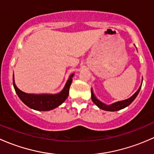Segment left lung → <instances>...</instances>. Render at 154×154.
<instances>
[{
	"label": "left lung",
	"instance_id": "1",
	"mask_svg": "<svg viewBox=\"0 0 154 154\" xmlns=\"http://www.w3.org/2000/svg\"><path fill=\"white\" fill-rule=\"evenodd\" d=\"M141 87H142V86H140V88H139V90H138V91H136V92L135 93V94H133L131 97H130L129 99H127V100H122V101L116 102V103H112V104H111V105H106V104H104L103 103H102V102H100L99 100H97V99L95 97V96L94 95V94H93L92 90H91V100H92V101L94 102V103H95V104L97 105L99 108L101 109L106 110V111H110V112L119 111V110L122 109L128 106L129 105H130V103H131L132 102H133V100L136 99V97H137V95L139 94V91H140Z\"/></svg>",
	"mask_w": 154,
	"mask_h": 154
}]
</instances>
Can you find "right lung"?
Returning a JSON list of instances; mask_svg holds the SVG:
<instances>
[{"label":"right lung","instance_id":"add662e5","mask_svg":"<svg viewBox=\"0 0 154 154\" xmlns=\"http://www.w3.org/2000/svg\"><path fill=\"white\" fill-rule=\"evenodd\" d=\"M72 75L70 76L63 91L57 94H29L21 91L15 86L13 75V86L15 92L21 101L31 109L38 111H49L61 105L68 96L69 88L72 82Z\"/></svg>","mask_w":154,"mask_h":154}]
</instances>
